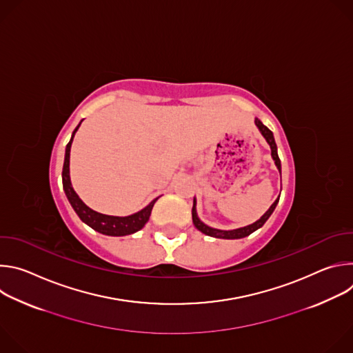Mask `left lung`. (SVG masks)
Wrapping results in <instances>:
<instances>
[{"label":"left lung","mask_w":353,"mask_h":353,"mask_svg":"<svg viewBox=\"0 0 353 353\" xmlns=\"http://www.w3.org/2000/svg\"><path fill=\"white\" fill-rule=\"evenodd\" d=\"M254 123H256L257 128L260 130L261 135H263V137L265 138V141L268 142V145H270V148H271V157H272V159H274V162H275L276 169L281 172V161H279V157H278V148H276V143H275L272 131H271L268 127H265L259 119H256ZM279 195H281V194H279ZM278 203H279V196L275 199V203L270 207V210H268L259 221H256L254 223L243 226V228H237V229H233V230H221V229H215V228H211V226L205 225L203 221H201V219L198 218V214H196V199H195V196H194V201H192V212H191V214H192V223H194V226H195L199 232H203L204 234L211 236V237H216V239H243V237L251 234L253 232H256L257 229L263 228V225L268 221V218H270V216L272 215V212L275 211Z\"/></svg>","instance_id":"8db88e82"}]
</instances>
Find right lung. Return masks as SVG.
<instances>
[{
	"label": "right lung",
	"instance_id": "obj_1",
	"mask_svg": "<svg viewBox=\"0 0 353 353\" xmlns=\"http://www.w3.org/2000/svg\"><path fill=\"white\" fill-rule=\"evenodd\" d=\"M82 123V121H81ZM79 123V125H81ZM79 125L74 130L70 142L67 143L65 148V158H64V166H63V188L64 192L70 201L71 207L74 208V211L77 212V215L79 216V219L86 223L88 226H90L92 229H94L96 232L102 233V234H108V236H127V234H132L138 230H141L145 223L149 221L150 212H152V208L157 203L155 198L152 203L149 205H146L143 210L128 215V216H112V215H105L93 211L92 208H89L83 201L79 198V195L75 192V190L72 188L71 184V177H70V152H71V145H72V139L75 132L78 131Z\"/></svg>",
	"mask_w": 353,
	"mask_h": 353
}]
</instances>
